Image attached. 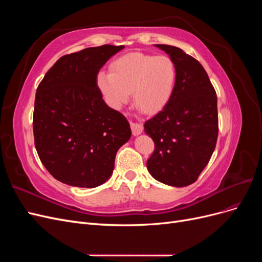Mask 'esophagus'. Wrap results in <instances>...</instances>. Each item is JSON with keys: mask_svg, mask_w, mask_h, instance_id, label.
I'll return each mask as SVG.
<instances>
[{"mask_svg": "<svg viewBox=\"0 0 262 262\" xmlns=\"http://www.w3.org/2000/svg\"><path fill=\"white\" fill-rule=\"evenodd\" d=\"M130 125H131V130H132L133 136H139V134L143 132V125H142V124L131 122Z\"/></svg>", "mask_w": 262, "mask_h": 262, "instance_id": "obj_1", "label": "esophagus"}]
</instances>
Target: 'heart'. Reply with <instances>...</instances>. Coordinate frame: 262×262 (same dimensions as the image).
Instances as JSON below:
<instances>
[{
	"instance_id": "1",
	"label": "heart",
	"mask_w": 262,
	"mask_h": 262,
	"mask_svg": "<svg viewBox=\"0 0 262 262\" xmlns=\"http://www.w3.org/2000/svg\"><path fill=\"white\" fill-rule=\"evenodd\" d=\"M177 68L168 55L131 52L110 64V74L101 72L97 85L108 104L119 109L129 99L145 114H155L168 104L175 92Z\"/></svg>"
}]
</instances>
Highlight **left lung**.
Instances as JSON below:
<instances>
[{"mask_svg": "<svg viewBox=\"0 0 262 262\" xmlns=\"http://www.w3.org/2000/svg\"><path fill=\"white\" fill-rule=\"evenodd\" d=\"M177 68V83L169 102L144 124L155 148L146 162L150 175L173 187L198 179L216 145V92L201 63L177 47L156 45Z\"/></svg>", "mask_w": 262, "mask_h": 262, "instance_id": "obj_1", "label": "left lung"}]
</instances>
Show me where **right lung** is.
<instances>
[{
    "instance_id": "1",
    "label": "right lung",
    "mask_w": 262,
    "mask_h": 262,
    "mask_svg": "<svg viewBox=\"0 0 262 262\" xmlns=\"http://www.w3.org/2000/svg\"><path fill=\"white\" fill-rule=\"evenodd\" d=\"M123 48L104 45L63 55L37 87L35 146L46 169L67 185L104 184L131 137L128 120L105 104L96 81L100 68Z\"/></svg>"
}]
</instances>
